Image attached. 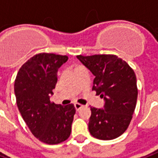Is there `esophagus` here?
Listing matches in <instances>:
<instances>
[{
  "label": "esophagus",
  "instance_id": "obj_1",
  "mask_svg": "<svg viewBox=\"0 0 158 158\" xmlns=\"http://www.w3.org/2000/svg\"><path fill=\"white\" fill-rule=\"evenodd\" d=\"M74 107H75L76 110H80V109L83 107V105H81V104H79V103H75V104H74Z\"/></svg>",
  "mask_w": 158,
  "mask_h": 158
}]
</instances>
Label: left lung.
I'll return each mask as SVG.
<instances>
[{"label": "left lung", "mask_w": 158, "mask_h": 158, "mask_svg": "<svg viewBox=\"0 0 158 158\" xmlns=\"http://www.w3.org/2000/svg\"><path fill=\"white\" fill-rule=\"evenodd\" d=\"M94 76L92 90L104 100L102 109L91 107L88 130L99 140H113L127 129L134 112L138 89L134 70L114 55L77 56Z\"/></svg>", "instance_id": "1"}]
</instances>
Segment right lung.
Here are the masks:
<instances>
[{"mask_svg":"<svg viewBox=\"0 0 158 158\" xmlns=\"http://www.w3.org/2000/svg\"><path fill=\"white\" fill-rule=\"evenodd\" d=\"M67 60L66 56L35 55L19 69L14 85L17 108L25 124L36 138L50 145L69 138L76 112L73 104L50 102L58 69Z\"/></svg>","mask_w":158,"mask_h":158,"instance_id":"add662e5","label":"right lung"}]
</instances>
